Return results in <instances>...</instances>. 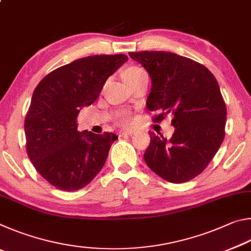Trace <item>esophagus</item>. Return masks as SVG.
<instances>
[{
  "label": "esophagus",
  "mask_w": 251,
  "mask_h": 251,
  "mask_svg": "<svg viewBox=\"0 0 251 251\" xmlns=\"http://www.w3.org/2000/svg\"><path fill=\"white\" fill-rule=\"evenodd\" d=\"M135 133V130L133 129H128V130H122L120 133V136L121 137H123V136H129V135H133Z\"/></svg>",
  "instance_id": "esophagus-1"
}]
</instances>
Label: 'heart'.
<instances>
[{"instance_id":"obj_1","label":"heart","mask_w":251,"mask_h":251,"mask_svg":"<svg viewBox=\"0 0 251 251\" xmlns=\"http://www.w3.org/2000/svg\"><path fill=\"white\" fill-rule=\"evenodd\" d=\"M143 73H145V71L141 69V67L131 66L124 71V73H123V77H124L125 80H129V79L136 78L137 76H139ZM117 121L121 125L127 126L130 124L131 121H133V116H131V114L129 112H127V110H123V112L117 114Z\"/></svg>"}]
</instances>
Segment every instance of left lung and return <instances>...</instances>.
<instances>
[{
	"label": "left lung",
	"instance_id": "left-lung-1",
	"mask_svg": "<svg viewBox=\"0 0 251 251\" xmlns=\"http://www.w3.org/2000/svg\"><path fill=\"white\" fill-rule=\"evenodd\" d=\"M151 78L146 106L160 112L159 123L172 114L171 139L150 131L144 154L147 166L169 182L188 181L203 172L225 138L227 108L217 79L201 63L164 50L129 52Z\"/></svg>",
	"mask_w": 251,
	"mask_h": 251
}]
</instances>
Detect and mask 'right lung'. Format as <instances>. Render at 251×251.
Listing matches in <instances>:
<instances>
[{"mask_svg":"<svg viewBox=\"0 0 251 251\" xmlns=\"http://www.w3.org/2000/svg\"><path fill=\"white\" fill-rule=\"evenodd\" d=\"M127 59L124 54L76 59L50 72L34 90L24 122L26 152L37 173L57 189L83 188L103 168L118 137L107 131L80 133L77 116Z\"/></svg>","mask_w":251,"mask_h":251,"instance_id":"right-lung-1","label":"right lung"}]
</instances>
